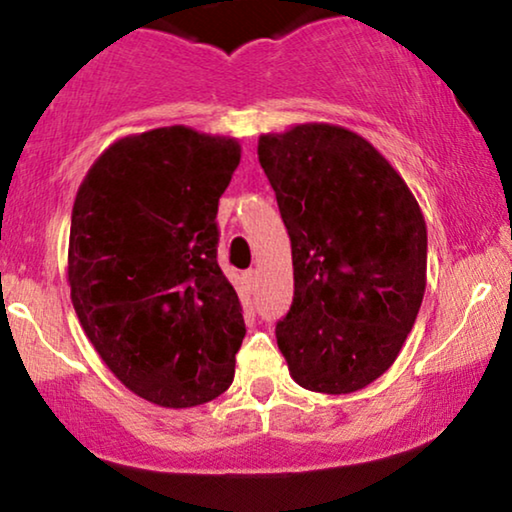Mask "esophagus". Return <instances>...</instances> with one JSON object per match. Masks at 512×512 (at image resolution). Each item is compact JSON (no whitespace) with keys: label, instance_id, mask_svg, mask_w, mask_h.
I'll return each mask as SVG.
<instances>
[{"label":"esophagus","instance_id":"1","mask_svg":"<svg viewBox=\"0 0 512 512\" xmlns=\"http://www.w3.org/2000/svg\"><path fill=\"white\" fill-rule=\"evenodd\" d=\"M256 270H247V272H244V279H247V282L249 284H256Z\"/></svg>","mask_w":512,"mask_h":512}]
</instances>
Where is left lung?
Masks as SVG:
<instances>
[{
	"instance_id": "obj_1",
	"label": "left lung",
	"mask_w": 512,
	"mask_h": 512,
	"mask_svg": "<svg viewBox=\"0 0 512 512\" xmlns=\"http://www.w3.org/2000/svg\"><path fill=\"white\" fill-rule=\"evenodd\" d=\"M258 160L291 237L293 303L275 328L289 373L321 394L368 387L422 305V209L389 160L340 125L261 135Z\"/></svg>"
}]
</instances>
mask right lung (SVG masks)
<instances>
[{"instance_id":"right-lung-1","label":"right lung","mask_w":512,"mask_h":512,"mask_svg":"<svg viewBox=\"0 0 512 512\" xmlns=\"http://www.w3.org/2000/svg\"><path fill=\"white\" fill-rule=\"evenodd\" d=\"M233 137L186 125L118 139L76 193L67 279L97 354L163 408L221 396L242 345L240 298L216 263Z\"/></svg>"}]
</instances>
